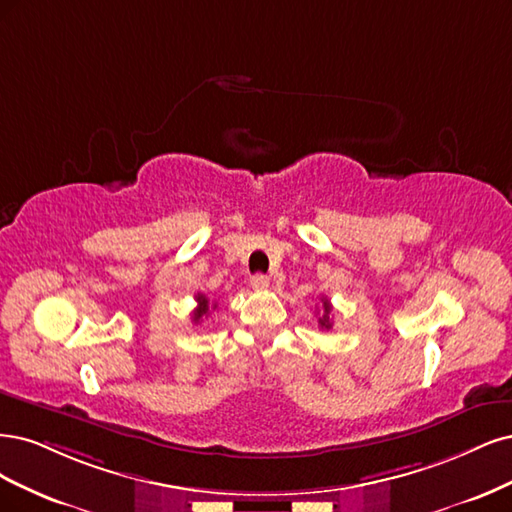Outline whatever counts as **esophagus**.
<instances>
[{"instance_id": "esophagus-1", "label": "esophagus", "mask_w": 512, "mask_h": 512, "mask_svg": "<svg viewBox=\"0 0 512 512\" xmlns=\"http://www.w3.org/2000/svg\"><path fill=\"white\" fill-rule=\"evenodd\" d=\"M251 287L257 289V291L268 289L270 287V278L266 274H255V276H251Z\"/></svg>"}]
</instances>
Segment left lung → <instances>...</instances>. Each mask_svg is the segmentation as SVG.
Segmentation results:
<instances>
[{"mask_svg": "<svg viewBox=\"0 0 512 512\" xmlns=\"http://www.w3.org/2000/svg\"><path fill=\"white\" fill-rule=\"evenodd\" d=\"M319 327L332 329V304L327 298L321 300V312H319Z\"/></svg>", "mask_w": 512, "mask_h": 512, "instance_id": "8db88e82", "label": "left lung"}]
</instances>
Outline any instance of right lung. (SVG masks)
<instances>
[{
  "label": "right lung",
  "instance_id": "obj_1",
  "mask_svg": "<svg viewBox=\"0 0 512 512\" xmlns=\"http://www.w3.org/2000/svg\"><path fill=\"white\" fill-rule=\"evenodd\" d=\"M195 302H197V306L193 310V323H200L204 317L210 315V300L206 298L204 293H197ZM212 308H217V304H212Z\"/></svg>",
  "mask_w": 512,
  "mask_h": 512
}]
</instances>
